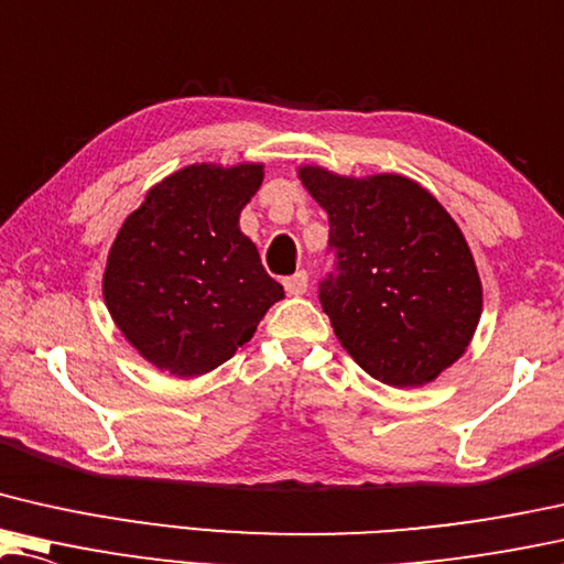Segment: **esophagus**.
<instances>
[{"label":"esophagus","instance_id":"34e87169","mask_svg":"<svg viewBox=\"0 0 564 564\" xmlns=\"http://www.w3.org/2000/svg\"><path fill=\"white\" fill-rule=\"evenodd\" d=\"M307 272H295L292 276H284L282 284L290 295H305L307 292Z\"/></svg>","mask_w":564,"mask_h":564}]
</instances>
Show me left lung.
<instances>
[{"instance_id": "1", "label": "left lung", "mask_w": 564, "mask_h": 564, "mask_svg": "<svg viewBox=\"0 0 564 564\" xmlns=\"http://www.w3.org/2000/svg\"><path fill=\"white\" fill-rule=\"evenodd\" d=\"M297 175L330 221L336 267L321 282V305L340 346L389 387L437 379L468 348L484 310L458 224L410 177L315 165Z\"/></svg>"}]
</instances>
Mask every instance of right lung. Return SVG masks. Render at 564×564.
<instances>
[{"mask_svg": "<svg viewBox=\"0 0 564 564\" xmlns=\"http://www.w3.org/2000/svg\"><path fill=\"white\" fill-rule=\"evenodd\" d=\"M264 165H187L147 193L121 224L104 272L106 307L162 371L200 377L254 336L284 297L241 234V208Z\"/></svg>", "mask_w": 564, "mask_h": 564, "instance_id": "obj_1", "label": "right lung"}]
</instances>
